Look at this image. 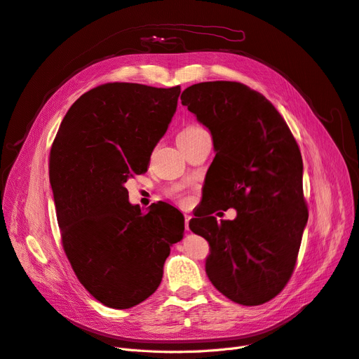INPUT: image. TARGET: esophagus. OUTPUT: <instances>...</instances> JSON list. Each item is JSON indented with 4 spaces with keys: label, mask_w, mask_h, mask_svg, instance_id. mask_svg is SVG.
Listing matches in <instances>:
<instances>
[{
    "label": "esophagus",
    "mask_w": 359,
    "mask_h": 359,
    "mask_svg": "<svg viewBox=\"0 0 359 359\" xmlns=\"http://www.w3.org/2000/svg\"><path fill=\"white\" fill-rule=\"evenodd\" d=\"M189 219H191V215H185V230H189Z\"/></svg>",
    "instance_id": "obj_1"
}]
</instances>
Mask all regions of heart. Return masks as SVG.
Here are the masks:
<instances>
[{"label":"heart","mask_w":359,"mask_h":359,"mask_svg":"<svg viewBox=\"0 0 359 359\" xmlns=\"http://www.w3.org/2000/svg\"><path fill=\"white\" fill-rule=\"evenodd\" d=\"M198 129H201V128H198V126H188V128H185V129L181 132V135H182V133L196 132V130H198ZM170 196H171L172 198H175V200L185 201V192H184L182 187H175V188H172V189L170 191Z\"/></svg>","instance_id":"1"}]
</instances>
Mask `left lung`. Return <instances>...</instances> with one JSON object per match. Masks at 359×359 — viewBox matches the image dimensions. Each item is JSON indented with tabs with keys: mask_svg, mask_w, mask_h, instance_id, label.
<instances>
[{
	"mask_svg": "<svg viewBox=\"0 0 359 359\" xmlns=\"http://www.w3.org/2000/svg\"><path fill=\"white\" fill-rule=\"evenodd\" d=\"M181 102L208 128L217 152L211 204L189 222L210 244L207 276L238 305H262L289 282L308 223L300 149L276 107L238 81L192 85ZM219 208L238 217L217 224L209 214Z\"/></svg>",
	"mask_w": 359,
	"mask_h": 359,
	"instance_id": "8db88e82",
	"label": "left lung"
}]
</instances>
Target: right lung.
<instances>
[{
  "instance_id": "obj_1",
  "label": "right lung",
  "mask_w": 359,
  "mask_h": 359,
  "mask_svg": "<svg viewBox=\"0 0 359 359\" xmlns=\"http://www.w3.org/2000/svg\"><path fill=\"white\" fill-rule=\"evenodd\" d=\"M181 88L106 83L69 109L48 175L65 253L79 282L107 308L128 309L159 286L184 215L167 203L132 205L125 182L149 158L177 110Z\"/></svg>"
}]
</instances>
